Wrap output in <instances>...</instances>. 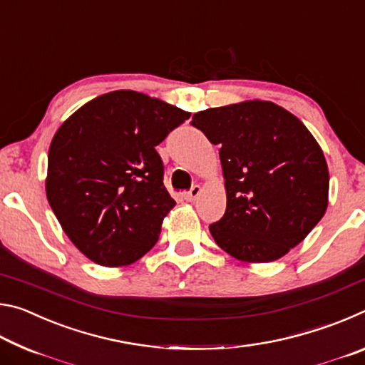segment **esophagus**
<instances>
[{
	"label": "esophagus",
	"instance_id": "1",
	"mask_svg": "<svg viewBox=\"0 0 365 365\" xmlns=\"http://www.w3.org/2000/svg\"><path fill=\"white\" fill-rule=\"evenodd\" d=\"M200 193H201V187H200V185H195V187H191V190L185 193V200L195 201L196 197L200 196Z\"/></svg>",
	"mask_w": 365,
	"mask_h": 365
}]
</instances>
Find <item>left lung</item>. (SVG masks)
Instances as JSON below:
<instances>
[{
  "label": "left lung",
  "instance_id": "8db88e82",
  "mask_svg": "<svg viewBox=\"0 0 365 365\" xmlns=\"http://www.w3.org/2000/svg\"><path fill=\"white\" fill-rule=\"evenodd\" d=\"M191 125L220 146L227 209L209 230L228 255L243 262L277 261L324 217L329 168L298 117L255 100L200 110Z\"/></svg>",
  "mask_w": 365,
  "mask_h": 365
}]
</instances>
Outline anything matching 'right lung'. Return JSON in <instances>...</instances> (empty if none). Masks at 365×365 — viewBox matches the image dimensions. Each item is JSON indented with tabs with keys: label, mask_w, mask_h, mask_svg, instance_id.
Segmentation results:
<instances>
[{
	"label": "right lung",
	"mask_w": 365,
	"mask_h": 365,
	"mask_svg": "<svg viewBox=\"0 0 365 365\" xmlns=\"http://www.w3.org/2000/svg\"><path fill=\"white\" fill-rule=\"evenodd\" d=\"M190 113L132 90L101 95L53 137L46 197L76 248L104 267L138 261L156 245L175 201L156 146Z\"/></svg>",
	"instance_id": "obj_1"
}]
</instances>
